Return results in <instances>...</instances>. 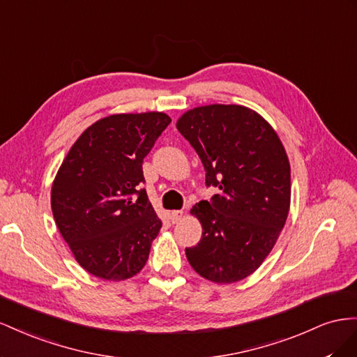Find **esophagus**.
Here are the masks:
<instances>
[{
	"label": "esophagus",
	"instance_id": "esophagus-1",
	"mask_svg": "<svg viewBox=\"0 0 357 357\" xmlns=\"http://www.w3.org/2000/svg\"><path fill=\"white\" fill-rule=\"evenodd\" d=\"M182 217H184V212H182V211H172V212H170V221H172L173 224L181 221Z\"/></svg>",
	"mask_w": 357,
	"mask_h": 357
}]
</instances>
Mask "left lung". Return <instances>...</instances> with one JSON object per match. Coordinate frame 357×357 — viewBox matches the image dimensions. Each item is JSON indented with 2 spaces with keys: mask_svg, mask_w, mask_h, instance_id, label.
<instances>
[{
  "mask_svg": "<svg viewBox=\"0 0 357 357\" xmlns=\"http://www.w3.org/2000/svg\"><path fill=\"white\" fill-rule=\"evenodd\" d=\"M176 128L196 149L206 185L218 195L192 206L202 239L185 248L200 277L231 284L256 271L273 248L290 209V162L278 135L257 112L209 105L182 115Z\"/></svg>",
  "mask_w": 357,
  "mask_h": 357,
  "instance_id": "left-lung-1",
  "label": "left lung"
}]
</instances>
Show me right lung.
<instances>
[{
	"label": "right lung",
	"instance_id": "add662e5",
	"mask_svg": "<svg viewBox=\"0 0 357 357\" xmlns=\"http://www.w3.org/2000/svg\"><path fill=\"white\" fill-rule=\"evenodd\" d=\"M162 112L98 119L70 148L50 192L56 227L97 278L122 281L145 266L161 220L146 196L144 158L170 124Z\"/></svg>",
	"mask_w": 357,
	"mask_h": 357
}]
</instances>
